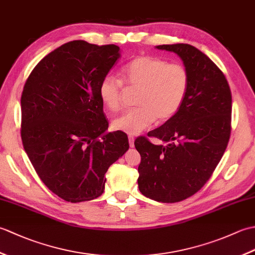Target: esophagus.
Here are the masks:
<instances>
[{"label": "esophagus", "instance_id": "esophagus-1", "mask_svg": "<svg viewBox=\"0 0 255 255\" xmlns=\"http://www.w3.org/2000/svg\"><path fill=\"white\" fill-rule=\"evenodd\" d=\"M128 141H129V145H130L131 148L134 147V137L133 134H129L128 136Z\"/></svg>", "mask_w": 255, "mask_h": 255}]
</instances>
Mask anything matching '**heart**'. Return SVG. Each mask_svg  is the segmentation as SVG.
Segmentation results:
<instances>
[{
    "label": "heart",
    "instance_id": "obj_1",
    "mask_svg": "<svg viewBox=\"0 0 255 255\" xmlns=\"http://www.w3.org/2000/svg\"><path fill=\"white\" fill-rule=\"evenodd\" d=\"M122 75L128 86L140 89L136 100L139 106L114 119L113 127L130 134L142 131L155 118L164 122L174 116L188 91L186 68L180 63H167L160 58H134L122 69ZM123 90L121 80L106 75L99 88L103 104L112 112H118L122 107Z\"/></svg>",
    "mask_w": 255,
    "mask_h": 255
}]
</instances>
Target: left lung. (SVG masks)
<instances>
[{
	"label": "left lung",
	"instance_id": "8db88e82",
	"mask_svg": "<svg viewBox=\"0 0 255 255\" xmlns=\"http://www.w3.org/2000/svg\"><path fill=\"white\" fill-rule=\"evenodd\" d=\"M182 59L189 75L185 100L174 116L148 133L165 144L140 137L138 186L142 195L176 203L197 193L223 158L231 131V92L220 69L187 44L155 46Z\"/></svg>",
	"mask_w": 255,
	"mask_h": 255
}]
</instances>
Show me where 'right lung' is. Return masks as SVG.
Returning <instances> with one entry per match:
<instances>
[{
	"label": "right lung",
	"mask_w": 255,
	"mask_h": 255,
	"mask_svg": "<svg viewBox=\"0 0 255 255\" xmlns=\"http://www.w3.org/2000/svg\"><path fill=\"white\" fill-rule=\"evenodd\" d=\"M119 50L116 45L67 42L41 59L24 85L25 152L45 185L67 202L101 196L108 167L129 149L126 133L106 132L99 94Z\"/></svg>",
	"instance_id": "obj_1"
}]
</instances>
